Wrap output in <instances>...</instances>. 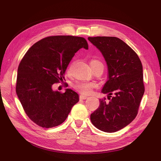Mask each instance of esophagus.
<instances>
[{"mask_svg": "<svg viewBox=\"0 0 161 161\" xmlns=\"http://www.w3.org/2000/svg\"><path fill=\"white\" fill-rule=\"evenodd\" d=\"M88 97H87L86 96H85V95H80V99H82V100H85V99H86Z\"/></svg>", "mask_w": 161, "mask_h": 161, "instance_id": "1", "label": "esophagus"}]
</instances>
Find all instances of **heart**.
<instances>
[{"instance_id": "b5f03b06", "label": "heart", "mask_w": 161, "mask_h": 161, "mask_svg": "<svg viewBox=\"0 0 161 161\" xmlns=\"http://www.w3.org/2000/svg\"><path fill=\"white\" fill-rule=\"evenodd\" d=\"M90 65L91 68H95V67H101L103 69V63L97 60H91L90 62ZM95 85L91 82H79L75 85V89L79 91L82 94H89L92 91V89L93 88Z\"/></svg>"}]
</instances>
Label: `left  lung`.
Wrapping results in <instances>:
<instances>
[{"instance_id": "obj_1", "label": "left lung", "mask_w": 161, "mask_h": 161, "mask_svg": "<svg viewBox=\"0 0 161 161\" xmlns=\"http://www.w3.org/2000/svg\"><path fill=\"white\" fill-rule=\"evenodd\" d=\"M88 40L101 52L108 65V80L101 92L108 94L109 100L106 103L105 98L99 99L100 105L91 114V121L97 129L115 132L137 115L144 92L142 63L137 53L118 37H89Z\"/></svg>"}]
</instances>
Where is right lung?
Instances as JSON below:
<instances>
[{
  "label": "right lung",
  "instance_id": "1",
  "mask_svg": "<svg viewBox=\"0 0 161 161\" xmlns=\"http://www.w3.org/2000/svg\"><path fill=\"white\" fill-rule=\"evenodd\" d=\"M88 50L81 37L56 36L33 44L18 67L16 92L24 111L34 123L49 128L64 122L79 101V95L66 89L61 93L52 85L63 81L64 74L75 53Z\"/></svg>",
  "mask_w": 161,
  "mask_h": 161
}]
</instances>
